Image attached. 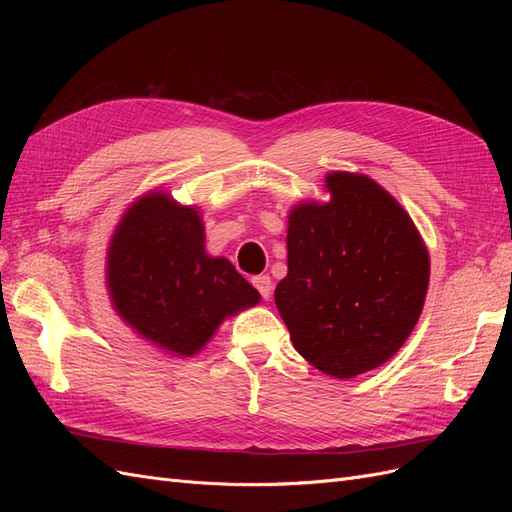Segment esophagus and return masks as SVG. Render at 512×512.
I'll return each instance as SVG.
<instances>
[{"label":"esophagus","mask_w":512,"mask_h":512,"mask_svg":"<svg viewBox=\"0 0 512 512\" xmlns=\"http://www.w3.org/2000/svg\"><path fill=\"white\" fill-rule=\"evenodd\" d=\"M254 286H256V290L260 292L262 299H269V297H271L273 282H271L269 275H256V277H254Z\"/></svg>","instance_id":"34e87169"}]
</instances>
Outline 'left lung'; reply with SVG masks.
<instances>
[{"mask_svg": "<svg viewBox=\"0 0 512 512\" xmlns=\"http://www.w3.org/2000/svg\"><path fill=\"white\" fill-rule=\"evenodd\" d=\"M327 205L288 220V275L275 305L305 361L335 378L376 369L423 312L429 254L410 215L365 175L331 173Z\"/></svg>", "mask_w": 512, "mask_h": 512, "instance_id": "obj_1", "label": "left lung"}]
</instances>
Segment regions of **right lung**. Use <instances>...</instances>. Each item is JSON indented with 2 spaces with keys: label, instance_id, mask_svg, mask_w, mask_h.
I'll return each mask as SVG.
<instances>
[{
  "label": "right lung",
  "instance_id": "add662e5",
  "mask_svg": "<svg viewBox=\"0 0 512 512\" xmlns=\"http://www.w3.org/2000/svg\"><path fill=\"white\" fill-rule=\"evenodd\" d=\"M106 269L119 316L149 342L185 356L203 348L226 316L260 301L226 258L205 252L198 211L160 192L123 215Z\"/></svg>",
  "mask_w": 512,
  "mask_h": 512
}]
</instances>
